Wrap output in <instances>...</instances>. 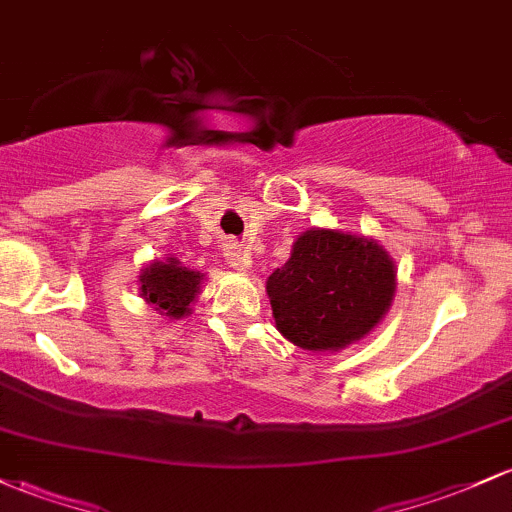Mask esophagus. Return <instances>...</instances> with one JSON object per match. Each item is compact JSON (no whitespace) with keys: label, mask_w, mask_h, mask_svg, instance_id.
<instances>
[{"label":"esophagus","mask_w":512,"mask_h":512,"mask_svg":"<svg viewBox=\"0 0 512 512\" xmlns=\"http://www.w3.org/2000/svg\"><path fill=\"white\" fill-rule=\"evenodd\" d=\"M223 257H226V262L230 267H235V269H245L250 267V252L247 250H243V247H240L238 243H235V240H228L226 245H223Z\"/></svg>","instance_id":"1"}]
</instances>
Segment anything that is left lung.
Listing matches in <instances>:
<instances>
[{"label":"left lung","instance_id":"obj_1","mask_svg":"<svg viewBox=\"0 0 512 512\" xmlns=\"http://www.w3.org/2000/svg\"><path fill=\"white\" fill-rule=\"evenodd\" d=\"M396 272L374 240L311 228L289 262L267 279L277 330L311 352H338L362 340L389 311Z\"/></svg>","mask_w":512,"mask_h":512}]
</instances>
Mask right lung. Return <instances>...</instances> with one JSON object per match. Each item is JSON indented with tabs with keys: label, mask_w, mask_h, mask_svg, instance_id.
<instances>
[{
	"label": "right lung",
	"mask_w": 512,
	"mask_h": 512,
	"mask_svg": "<svg viewBox=\"0 0 512 512\" xmlns=\"http://www.w3.org/2000/svg\"><path fill=\"white\" fill-rule=\"evenodd\" d=\"M204 279L201 272H192L187 267H179V262H153L145 267L140 277V289L148 303H155V311L165 316H184L189 313V303L199 294V284Z\"/></svg>",
	"instance_id": "1"
}]
</instances>
